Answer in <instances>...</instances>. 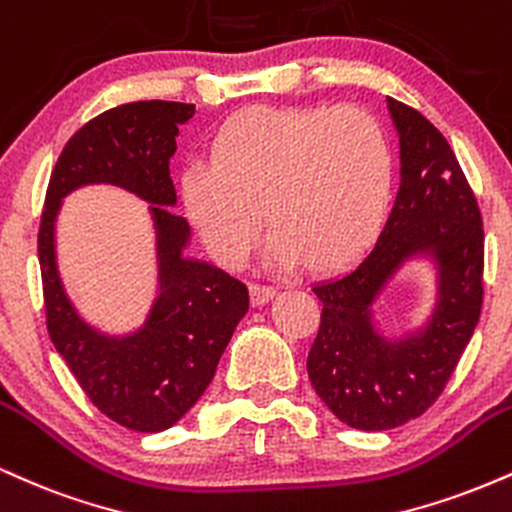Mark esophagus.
Segmentation results:
<instances>
[{
	"instance_id": "34e87169",
	"label": "esophagus",
	"mask_w": 512,
	"mask_h": 512,
	"mask_svg": "<svg viewBox=\"0 0 512 512\" xmlns=\"http://www.w3.org/2000/svg\"><path fill=\"white\" fill-rule=\"evenodd\" d=\"M273 297H275L273 285H263V282H254V285H251V302H254L256 306H263Z\"/></svg>"
}]
</instances>
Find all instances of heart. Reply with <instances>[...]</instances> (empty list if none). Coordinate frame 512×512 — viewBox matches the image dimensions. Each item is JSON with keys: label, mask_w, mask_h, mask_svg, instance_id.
<instances>
[{"label": "heart", "mask_w": 512, "mask_h": 512, "mask_svg": "<svg viewBox=\"0 0 512 512\" xmlns=\"http://www.w3.org/2000/svg\"><path fill=\"white\" fill-rule=\"evenodd\" d=\"M388 129L362 107L251 110L182 174L189 220L222 263L254 249L261 210L280 261L330 268L364 249L393 201Z\"/></svg>", "instance_id": "1"}]
</instances>
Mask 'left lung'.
<instances>
[{
  "mask_svg": "<svg viewBox=\"0 0 512 512\" xmlns=\"http://www.w3.org/2000/svg\"><path fill=\"white\" fill-rule=\"evenodd\" d=\"M400 131L402 184L371 254L352 273L314 287L321 323L306 359L311 386L335 417L386 431L422 417L448 386L484 299V227L479 203L446 136L422 112L390 98ZM442 266V297L430 326L388 346L368 306L389 273L414 250Z\"/></svg>",
  "mask_w": 512,
  "mask_h": 512,
  "instance_id": "8db88e82",
  "label": "left lung"
}]
</instances>
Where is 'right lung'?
<instances>
[{"mask_svg":"<svg viewBox=\"0 0 512 512\" xmlns=\"http://www.w3.org/2000/svg\"><path fill=\"white\" fill-rule=\"evenodd\" d=\"M186 102H126L86 122L54 165L38 232L42 297L50 338L88 400L112 422L155 434L191 410L213 381L234 328L249 309V287L225 270L182 256L189 225L177 201L170 158L179 124L194 117ZM124 185L154 203L161 286L147 328L124 341L86 327L61 290L53 263V215L81 183Z\"/></svg>","mask_w":512,"mask_h":512,"instance_id":"add662e5","label":"right lung"}]
</instances>
